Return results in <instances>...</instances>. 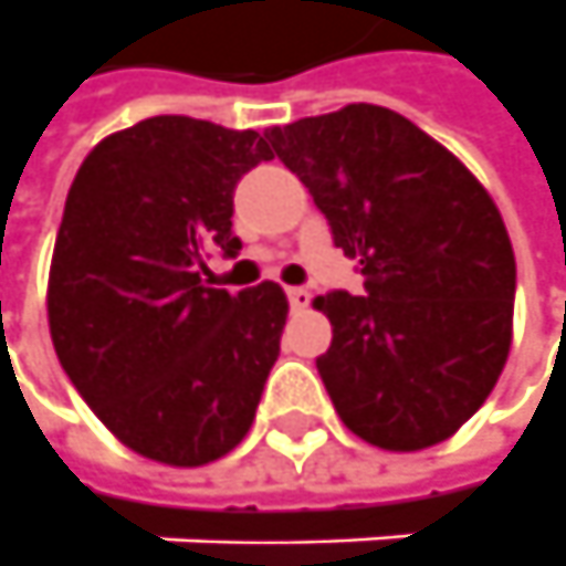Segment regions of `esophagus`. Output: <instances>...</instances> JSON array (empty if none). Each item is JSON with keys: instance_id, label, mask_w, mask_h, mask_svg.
Returning <instances> with one entry per match:
<instances>
[{"instance_id": "34e87169", "label": "esophagus", "mask_w": 566, "mask_h": 566, "mask_svg": "<svg viewBox=\"0 0 566 566\" xmlns=\"http://www.w3.org/2000/svg\"><path fill=\"white\" fill-rule=\"evenodd\" d=\"M286 298H290L292 311H302L311 305V292L305 290V286H290V290H286Z\"/></svg>"}]
</instances>
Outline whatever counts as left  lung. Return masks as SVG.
Instances as JSON below:
<instances>
[{
  "mask_svg": "<svg viewBox=\"0 0 566 566\" xmlns=\"http://www.w3.org/2000/svg\"><path fill=\"white\" fill-rule=\"evenodd\" d=\"M308 186L361 295L314 298L333 327L317 358L336 415L364 442L417 451L480 411L511 348L517 264L480 180L380 105L268 127Z\"/></svg>",
  "mask_w": 566,
  "mask_h": 566,
  "instance_id": "left-lung-1",
  "label": "left lung"
}]
</instances>
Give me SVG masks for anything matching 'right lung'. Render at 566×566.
<instances>
[{
    "label": "right lung",
    "instance_id": "add662e5",
    "mask_svg": "<svg viewBox=\"0 0 566 566\" xmlns=\"http://www.w3.org/2000/svg\"><path fill=\"white\" fill-rule=\"evenodd\" d=\"M274 158L255 130L158 115L112 133L71 184L49 271V329L67 380L112 433L199 468L249 433L280 355L276 283L208 290V249L237 258L233 189Z\"/></svg>",
    "mask_w": 566,
    "mask_h": 566
}]
</instances>
